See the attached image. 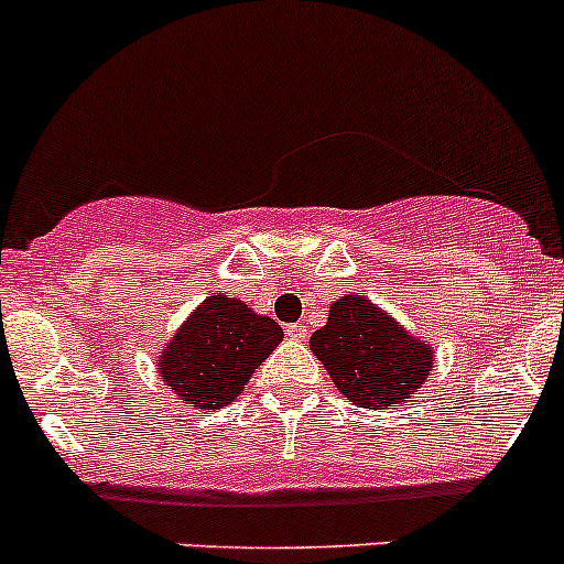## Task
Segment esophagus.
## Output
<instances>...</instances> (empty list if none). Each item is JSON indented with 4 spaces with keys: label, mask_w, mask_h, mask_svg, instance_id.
Wrapping results in <instances>:
<instances>
[{
    "label": "esophagus",
    "mask_w": 564,
    "mask_h": 564,
    "mask_svg": "<svg viewBox=\"0 0 564 564\" xmlns=\"http://www.w3.org/2000/svg\"><path fill=\"white\" fill-rule=\"evenodd\" d=\"M286 335L292 340H305V338H308V327H305V324H289Z\"/></svg>",
    "instance_id": "1"
}]
</instances>
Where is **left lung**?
Instances as JSON below:
<instances>
[{
    "label": "left lung",
    "instance_id": "8db88e82",
    "mask_svg": "<svg viewBox=\"0 0 564 564\" xmlns=\"http://www.w3.org/2000/svg\"><path fill=\"white\" fill-rule=\"evenodd\" d=\"M308 344L335 388L362 409L406 403L431 377L436 360L429 340H420L357 292L329 305L327 324Z\"/></svg>",
    "mask_w": 564,
    "mask_h": 564
}]
</instances>
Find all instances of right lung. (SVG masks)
Returning <instances> with one entry per match:
<instances>
[{"mask_svg": "<svg viewBox=\"0 0 564 564\" xmlns=\"http://www.w3.org/2000/svg\"><path fill=\"white\" fill-rule=\"evenodd\" d=\"M281 340L275 318L256 314L229 294H213L163 346L158 373L182 403L220 409L240 395Z\"/></svg>", "mask_w": 564, "mask_h": 564, "instance_id": "1", "label": "right lung"}]
</instances>
